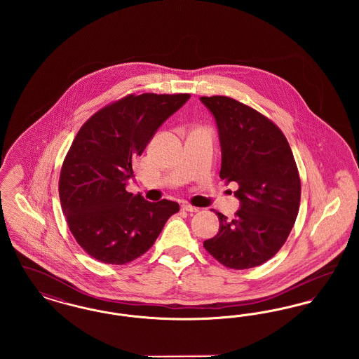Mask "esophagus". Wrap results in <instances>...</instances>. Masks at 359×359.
Instances as JSON below:
<instances>
[{
    "label": "esophagus",
    "instance_id": "34e87169",
    "mask_svg": "<svg viewBox=\"0 0 359 359\" xmlns=\"http://www.w3.org/2000/svg\"><path fill=\"white\" fill-rule=\"evenodd\" d=\"M182 210H183V211H187V212H198V211H199L198 207H194V205H187V203H183V205H182Z\"/></svg>",
    "mask_w": 359,
    "mask_h": 359
}]
</instances>
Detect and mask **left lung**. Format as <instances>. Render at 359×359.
I'll use <instances>...</instances> for the list:
<instances>
[{
    "instance_id": "left-lung-1",
    "label": "left lung",
    "mask_w": 359,
    "mask_h": 359,
    "mask_svg": "<svg viewBox=\"0 0 359 359\" xmlns=\"http://www.w3.org/2000/svg\"><path fill=\"white\" fill-rule=\"evenodd\" d=\"M201 102L217 123L219 176L239 186L236 217L215 212L219 231L203 246L227 268L250 269L271 259L290 236L302 194L297 167L283 132L255 109L222 95Z\"/></svg>"
}]
</instances>
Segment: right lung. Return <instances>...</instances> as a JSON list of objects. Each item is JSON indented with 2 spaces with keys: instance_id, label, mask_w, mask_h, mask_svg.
Instances as JSON below:
<instances>
[{
  "instance_id": "obj_1",
  "label": "right lung",
  "mask_w": 359,
  "mask_h": 359,
  "mask_svg": "<svg viewBox=\"0 0 359 359\" xmlns=\"http://www.w3.org/2000/svg\"><path fill=\"white\" fill-rule=\"evenodd\" d=\"M189 94L129 95L81 128L65 158L59 196L69 230L87 255L123 265L154 243L176 202H148L126 191L133 164Z\"/></svg>"
}]
</instances>
